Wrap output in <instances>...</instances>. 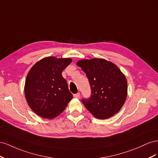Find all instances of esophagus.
<instances>
[{"label": "esophagus", "instance_id": "esophagus-1", "mask_svg": "<svg viewBox=\"0 0 158 158\" xmlns=\"http://www.w3.org/2000/svg\"><path fill=\"white\" fill-rule=\"evenodd\" d=\"M73 97H74L75 98H79V97H80V93H76V94H73Z\"/></svg>", "mask_w": 158, "mask_h": 158}]
</instances>
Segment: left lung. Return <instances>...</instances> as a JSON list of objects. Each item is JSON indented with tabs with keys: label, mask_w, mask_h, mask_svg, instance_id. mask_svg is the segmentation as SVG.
<instances>
[{
	"label": "left lung",
	"mask_w": 158,
	"mask_h": 158,
	"mask_svg": "<svg viewBox=\"0 0 158 158\" xmlns=\"http://www.w3.org/2000/svg\"><path fill=\"white\" fill-rule=\"evenodd\" d=\"M87 75L91 96L82 99L86 109L98 119H107L121 109L128 94L127 80L114 64L101 58L77 62Z\"/></svg>",
	"instance_id": "1"
}]
</instances>
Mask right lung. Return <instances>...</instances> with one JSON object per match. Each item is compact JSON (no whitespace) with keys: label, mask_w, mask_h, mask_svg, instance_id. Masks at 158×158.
Returning a JSON list of instances; mask_svg holds the SVG:
<instances>
[{"label":"right lung","mask_w":158,"mask_h":158,"mask_svg":"<svg viewBox=\"0 0 158 158\" xmlns=\"http://www.w3.org/2000/svg\"><path fill=\"white\" fill-rule=\"evenodd\" d=\"M71 61V58L46 57L29 71L25 81V97L30 109L38 116L56 118L73 98L61 75Z\"/></svg>","instance_id":"obj_1"}]
</instances>
